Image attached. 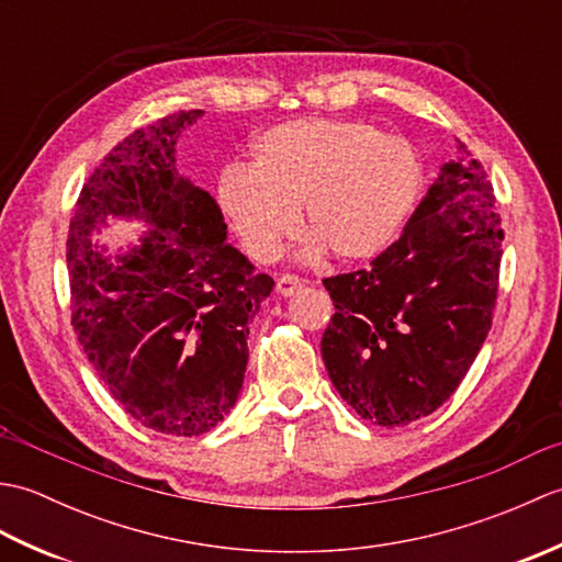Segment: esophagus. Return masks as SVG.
Listing matches in <instances>:
<instances>
[{
    "label": "esophagus",
    "instance_id": "1",
    "mask_svg": "<svg viewBox=\"0 0 562 562\" xmlns=\"http://www.w3.org/2000/svg\"><path fill=\"white\" fill-rule=\"evenodd\" d=\"M274 290L282 296H292L302 290V280L294 278V274H280L278 282H274Z\"/></svg>",
    "mask_w": 562,
    "mask_h": 562
}]
</instances>
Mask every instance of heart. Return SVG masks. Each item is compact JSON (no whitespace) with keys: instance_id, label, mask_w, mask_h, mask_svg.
<instances>
[{"instance_id":"heart-1","label":"heart","mask_w":562,"mask_h":562,"mask_svg":"<svg viewBox=\"0 0 562 562\" xmlns=\"http://www.w3.org/2000/svg\"><path fill=\"white\" fill-rule=\"evenodd\" d=\"M423 186L411 142L367 121L302 117L266 130L254 166L226 164L217 200L250 258L278 256L300 207L304 258L362 262L396 241Z\"/></svg>"}]
</instances>
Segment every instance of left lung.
Returning <instances> with one entry per match:
<instances>
[{
    "instance_id": "obj_1",
    "label": "left lung",
    "mask_w": 562,
    "mask_h": 562,
    "mask_svg": "<svg viewBox=\"0 0 562 562\" xmlns=\"http://www.w3.org/2000/svg\"><path fill=\"white\" fill-rule=\"evenodd\" d=\"M459 151L396 244L367 270L324 280L336 306L321 338L328 376L379 427L435 413L493 326L505 234L483 166Z\"/></svg>"
}]
</instances>
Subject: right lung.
Segmentation results:
<instances>
[{
    "label": "right lung",
    "instance_id": "1",
    "mask_svg": "<svg viewBox=\"0 0 562 562\" xmlns=\"http://www.w3.org/2000/svg\"><path fill=\"white\" fill-rule=\"evenodd\" d=\"M198 117L181 111L125 137L83 183L67 238L79 345L130 417L173 437L210 432L234 408L248 321L274 284L226 244L214 198L178 171V137ZM109 218L150 232L109 255L90 241Z\"/></svg>",
    "mask_w": 562,
    "mask_h": 562
}]
</instances>
